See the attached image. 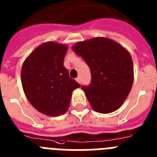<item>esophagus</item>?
I'll use <instances>...</instances> for the list:
<instances>
[{"label": "esophagus", "instance_id": "obj_1", "mask_svg": "<svg viewBox=\"0 0 157 157\" xmlns=\"http://www.w3.org/2000/svg\"><path fill=\"white\" fill-rule=\"evenodd\" d=\"M76 80H77V82H78V83H80V82H81V80H80V77H77V79H76Z\"/></svg>", "mask_w": 157, "mask_h": 157}]
</instances>
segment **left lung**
Instances as JSON below:
<instances>
[{"label":"left lung","instance_id":"8db88e82","mask_svg":"<svg viewBox=\"0 0 157 157\" xmlns=\"http://www.w3.org/2000/svg\"><path fill=\"white\" fill-rule=\"evenodd\" d=\"M73 50L89 66L92 80L83 85L90 105L96 112L107 114L119 108L133 82L132 58L126 49L107 38L80 42Z\"/></svg>","mask_w":157,"mask_h":157}]
</instances>
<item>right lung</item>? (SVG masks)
I'll return each instance as SVG.
<instances>
[{"instance_id":"right-lung-1","label":"right lung","mask_w":157,"mask_h":157,"mask_svg":"<svg viewBox=\"0 0 157 157\" xmlns=\"http://www.w3.org/2000/svg\"><path fill=\"white\" fill-rule=\"evenodd\" d=\"M67 46L49 42L38 46L24 61L21 81L28 101L49 116L65 114L72 92L80 84L70 78L64 66Z\"/></svg>"}]
</instances>
